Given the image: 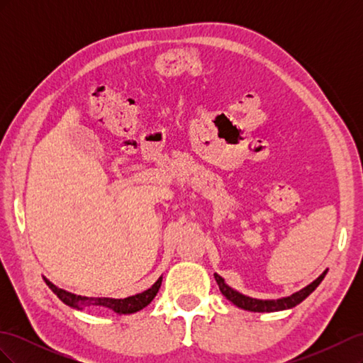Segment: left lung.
<instances>
[{"instance_id":"1","label":"left lung","mask_w":363,"mask_h":363,"mask_svg":"<svg viewBox=\"0 0 363 363\" xmlns=\"http://www.w3.org/2000/svg\"><path fill=\"white\" fill-rule=\"evenodd\" d=\"M325 274H327V269L321 274L320 277L313 280L311 284H307V286L303 288L301 291L295 292L289 296H283V298H279V300L251 298V296H247V295L230 288L228 284H225V281L221 276H218V274H213V276H215V280L219 286V291L223 292V295L227 300L232 301L235 306L240 307V309L250 311V312H279V311L292 309V307H295L296 304H300L303 300H306L307 296H309L318 286H320V283L325 277Z\"/></svg>"}]
</instances>
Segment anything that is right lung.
Segmentation results:
<instances>
[{"instance_id":"add662e5","label":"right lung","mask_w":363,"mask_h":363,"mask_svg":"<svg viewBox=\"0 0 363 363\" xmlns=\"http://www.w3.org/2000/svg\"><path fill=\"white\" fill-rule=\"evenodd\" d=\"M45 283L48 284V288L56 294L59 298L72 309L77 311H83L84 307H107V309H111L113 312H116L118 315H130V313H135L144 309L147 307L152 298L157 295L159 288L162 284V277H159V280L152 284V286L144 292L136 294V295H131L127 296V298H106V296H101V298H96V296H82V295H75L71 294L65 289L57 288L56 284H52L48 279L43 277Z\"/></svg>"}]
</instances>
